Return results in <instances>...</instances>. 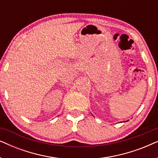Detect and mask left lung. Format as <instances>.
I'll return each instance as SVG.
<instances>
[{
	"label": "left lung",
	"instance_id": "8db88e82",
	"mask_svg": "<svg viewBox=\"0 0 158 158\" xmlns=\"http://www.w3.org/2000/svg\"><path fill=\"white\" fill-rule=\"evenodd\" d=\"M128 121H129V120H127V121H126V122H128Z\"/></svg>",
	"mask_w": 158,
	"mask_h": 158
}]
</instances>
